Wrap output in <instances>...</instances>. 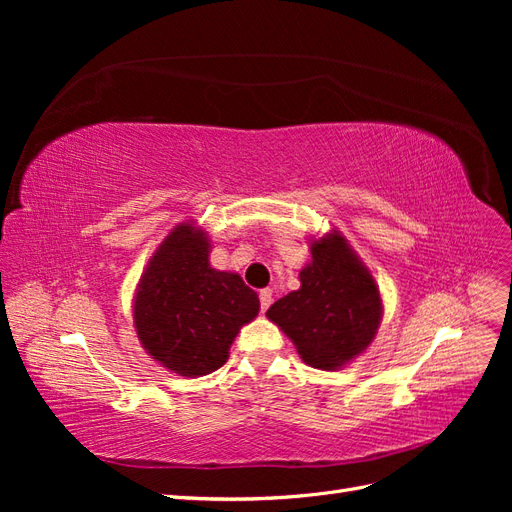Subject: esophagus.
Returning <instances> with one entry per match:
<instances>
[{
	"mask_svg": "<svg viewBox=\"0 0 512 512\" xmlns=\"http://www.w3.org/2000/svg\"><path fill=\"white\" fill-rule=\"evenodd\" d=\"M271 303H273V290L271 288L260 290V309H262V312H267Z\"/></svg>",
	"mask_w": 512,
	"mask_h": 512,
	"instance_id": "34e87169",
	"label": "esophagus"
}]
</instances>
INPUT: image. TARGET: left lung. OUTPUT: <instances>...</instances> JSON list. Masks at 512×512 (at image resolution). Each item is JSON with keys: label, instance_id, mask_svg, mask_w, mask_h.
Masks as SVG:
<instances>
[{"label": "left lung", "instance_id": "obj_1", "mask_svg": "<svg viewBox=\"0 0 512 512\" xmlns=\"http://www.w3.org/2000/svg\"><path fill=\"white\" fill-rule=\"evenodd\" d=\"M301 288L275 301L267 316L316 369H337L374 339L382 318L380 290L346 239L331 232L312 243Z\"/></svg>", "mask_w": 512, "mask_h": 512}]
</instances>
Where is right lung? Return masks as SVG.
I'll return each instance as SVG.
<instances>
[{"mask_svg":"<svg viewBox=\"0 0 512 512\" xmlns=\"http://www.w3.org/2000/svg\"><path fill=\"white\" fill-rule=\"evenodd\" d=\"M258 309V294L237 273L209 265L205 232L181 224L141 277L134 324L153 359L179 376L196 378L226 363L230 344Z\"/></svg>","mask_w":512,"mask_h":512,"instance_id":"right-lung-1","label":"right lung"}]
</instances>
